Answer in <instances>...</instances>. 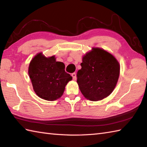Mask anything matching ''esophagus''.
Here are the masks:
<instances>
[{
  "instance_id": "34e87169",
  "label": "esophagus",
  "mask_w": 147,
  "mask_h": 147,
  "mask_svg": "<svg viewBox=\"0 0 147 147\" xmlns=\"http://www.w3.org/2000/svg\"><path fill=\"white\" fill-rule=\"evenodd\" d=\"M71 76H72V77H73V78L74 80H76V74L75 73H72Z\"/></svg>"
}]
</instances>
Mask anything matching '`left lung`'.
Returning <instances> with one entry per match:
<instances>
[{"label":"left lung","instance_id":"obj_1","mask_svg":"<svg viewBox=\"0 0 147 147\" xmlns=\"http://www.w3.org/2000/svg\"><path fill=\"white\" fill-rule=\"evenodd\" d=\"M77 73L81 92L89 100L98 101L113 92L120 74V64L111 53L98 47L83 55Z\"/></svg>","mask_w":147,"mask_h":147}]
</instances>
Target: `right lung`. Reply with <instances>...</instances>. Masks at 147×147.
<instances>
[{
    "label": "right lung",
    "instance_id": "right-lung-1",
    "mask_svg": "<svg viewBox=\"0 0 147 147\" xmlns=\"http://www.w3.org/2000/svg\"><path fill=\"white\" fill-rule=\"evenodd\" d=\"M64 69V64L56 61L55 55L47 57L40 52L32 59L28 74L33 90L40 98L54 101L61 97L65 85L73 79Z\"/></svg>",
    "mask_w": 147,
    "mask_h": 147
}]
</instances>
